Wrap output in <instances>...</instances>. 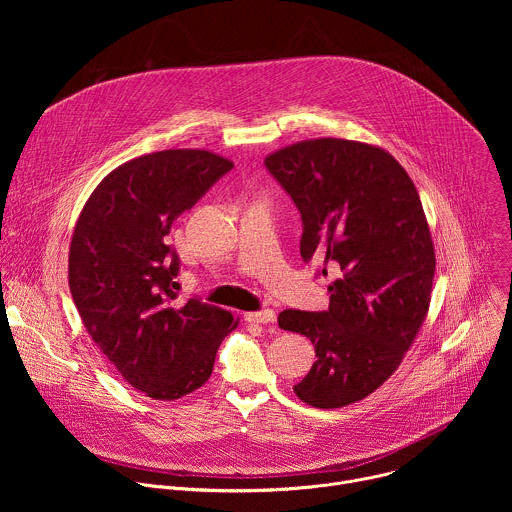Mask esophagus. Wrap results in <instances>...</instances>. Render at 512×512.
I'll return each mask as SVG.
<instances>
[{"mask_svg": "<svg viewBox=\"0 0 512 512\" xmlns=\"http://www.w3.org/2000/svg\"><path fill=\"white\" fill-rule=\"evenodd\" d=\"M251 324H273L275 322V312L273 310H261V312H251L245 318Z\"/></svg>", "mask_w": 512, "mask_h": 512, "instance_id": "esophagus-1", "label": "esophagus"}]
</instances>
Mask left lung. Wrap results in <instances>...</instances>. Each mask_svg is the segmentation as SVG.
<instances>
[{
  "mask_svg": "<svg viewBox=\"0 0 512 512\" xmlns=\"http://www.w3.org/2000/svg\"><path fill=\"white\" fill-rule=\"evenodd\" d=\"M265 168L302 214V259L338 275L328 310L277 316L316 348L294 391L320 409L356 403L397 371L429 308L435 255L419 194L391 154L350 139L294 143Z\"/></svg>",
  "mask_w": 512,
  "mask_h": 512,
  "instance_id": "1",
  "label": "left lung"
}]
</instances>
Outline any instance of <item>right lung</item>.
<instances>
[{
    "mask_svg": "<svg viewBox=\"0 0 512 512\" xmlns=\"http://www.w3.org/2000/svg\"><path fill=\"white\" fill-rule=\"evenodd\" d=\"M233 162L204 150H166L121 164L87 200L68 253V285L81 320L119 375L152 399L202 387L231 312L178 300L172 223Z\"/></svg>",
    "mask_w": 512,
    "mask_h": 512,
    "instance_id": "obj_1",
    "label": "right lung"
}]
</instances>
